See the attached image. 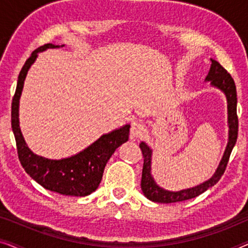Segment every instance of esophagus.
Here are the masks:
<instances>
[{
	"mask_svg": "<svg viewBox=\"0 0 248 248\" xmlns=\"http://www.w3.org/2000/svg\"><path fill=\"white\" fill-rule=\"evenodd\" d=\"M145 133V128H144V125L139 123V122H133L131 125V138H142L143 137V134Z\"/></svg>",
	"mask_w": 248,
	"mask_h": 248,
	"instance_id": "1",
	"label": "esophagus"
}]
</instances>
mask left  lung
Listing matches in <instances>:
<instances>
[{
  "mask_svg": "<svg viewBox=\"0 0 248 248\" xmlns=\"http://www.w3.org/2000/svg\"><path fill=\"white\" fill-rule=\"evenodd\" d=\"M206 81L211 82L212 87L218 88L226 94L227 103H228V126H229V138L228 144L223 154V157L217 168L215 175L208 181L202 183L195 187L182 189L178 192L166 191L160 186L155 184L154 177L151 175V155L152 150L148 147L144 142H141L140 148L143 155V169H142V179H141V189L144 196L152 202L158 203H174L186 201V200L196 198L206 189L212 187L219 182L223 172L226 170L227 164L229 161L230 154H232L233 145L236 144L237 135H238V117H237V93L236 86L233 82L232 76L227 72L226 69L220 65L219 62L211 60V67L208 76L205 78Z\"/></svg>",
  "mask_w": 248,
  "mask_h": 248,
  "instance_id": "obj_1",
  "label": "left lung"
}]
</instances>
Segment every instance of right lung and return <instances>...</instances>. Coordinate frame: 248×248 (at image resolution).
I'll return each mask as SVG.
<instances>
[{"mask_svg": "<svg viewBox=\"0 0 248 248\" xmlns=\"http://www.w3.org/2000/svg\"><path fill=\"white\" fill-rule=\"evenodd\" d=\"M64 46V45H62ZM59 45L46 44L31 53L18 77L16 93L11 106V125L16 142L19 160L30 177L48 191L62 195L86 196L99 186L107 161L114 151L128 140L130 125H124L108 134H104L83 151L70 158L53 160L37 155L27 147L19 126V100L27 73L37 59L38 53Z\"/></svg>", "mask_w": 248, "mask_h": 248, "instance_id": "obj_1", "label": "right lung"}]
</instances>
